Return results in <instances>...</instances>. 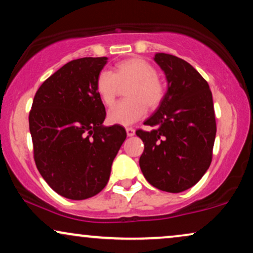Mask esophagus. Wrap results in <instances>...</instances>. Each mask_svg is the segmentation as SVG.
Instances as JSON below:
<instances>
[{"label":"esophagus","mask_w":253,"mask_h":253,"mask_svg":"<svg viewBox=\"0 0 253 253\" xmlns=\"http://www.w3.org/2000/svg\"><path fill=\"white\" fill-rule=\"evenodd\" d=\"M126 133H127V135H128V136H133L135 134V129L132 128V127H127Z\"/></svg>","instance_id":"1"}]
</instances>
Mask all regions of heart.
<instances>
[{"instance_id":"heart-1","label":"heart","mask_w":253,"mask_h":253,"mask_svg":"<svg viewBox=\"0 0 253 253\" xmlns=\"http://www.w3.org/2000/svg\"><path fill=\"white\" fill-rule=\"evenodd\" d=\"M126 87L128 99L121 100L108 111L107 119L113 125L134 124L146 114L147 107H159L166 94L164 82L158 78L157 69L141 57H132L119 62L115 71L102 69L96 77L95 88L105 105L114 102L120 86Z\"/></svg>"}]
</instances>
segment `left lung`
Wrapping results in <instances>:
<instances>
[{
  "label": "left lung",
  "mask_w": 253,
  "mask_h": 253,
  "mask_svg": "<svg viewBox=\"0 0 253 253\" xmlns=\"http://www.w3.org/2000/svg\"><path fill=\"white\" fill-rule=\"evenodd\" d=\"M169 89L156 113L145 121L153 129L136 130L145 150L139 160L152 186L179 193L202 179L212 161L215 115L208 81L185 60L158 53Z\"/></svg>",
  "instance_id": "left-lung-1"
}]
</instances>
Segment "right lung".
Masks as SVG:
<instances>
[{"instance_id":"add662e5","label":"right lung","mask_w":253,"mask_h":253,"mask_svg":"<svg viewBox=\"0 0 253 253\" xmlns=\"http://www.w3.org/2000/svg\"><path fill=\"white\" fill-rule=\"evenodd\" d=\"M106 62L107 57H81L66 63L40 86L29 112L36 167L68 199L103 190L127 136L120 125L102 126L106 109L95 81Z\"/></svg>"}]
</instances>
